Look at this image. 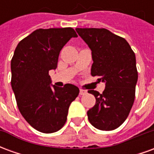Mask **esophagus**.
I'll return each mask as SVG.
<instances>
[{
  "label": "esophagus",
  "mask_w": 154,
  "mask_h": 154,
  "mask_svg": "<svg viewBox=\"0 0 154 154\" xmlns=\"http://www.w3.org/2000/svg\"><path fill=\"white\" fill-rule=\"evenodd\" d=\"M87 93V91L85 90H82V89H80V92H79V94H80L81 96H83V95H86V94Z\"/></svg>",
  "instance_id": "1"
}]
</instances>
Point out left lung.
<instances>
[{
	"instance_id": "1",
	"label": "left lung",
	"mask_w": 154,
	"mask_h": 154,
	"mask_svg": "<svg viewBox=\"0 0 154 154\" xmlns=\"http://www.w3.org/2000/svg\"><path fill=\"white\" fill-rule=\"evenodd\" d=\"M76 31L91 51V76L106 87L100 94L88 92L96 97V104L87 111L92 125L100 130H113L125 122L135 97L138 81L135 54L124 38L106 29L77 28Z\"/></svg>"
}]
</instances>
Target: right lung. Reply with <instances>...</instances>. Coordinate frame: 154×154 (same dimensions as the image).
Instances as JSON below:
<instances>
[{"mask_svg": "<svg viewBox=\"0 0 154 154\" xmlns=\"http://www.w3.org/2000/svg\"><path fill=\"white\" fill-rule=\"evenodd\" d=\"M77 35L72 28L38 29L22 39L11 63V87L19 110L30 125L44 134L57 132L79 94L72 84L58 87L48 74L55 70L61 49Z\"/></svg>", "mask_w": 154, "mask_h": 154, "instance_id": "right-lung-1", "label": "right lung"}]
</instances>
